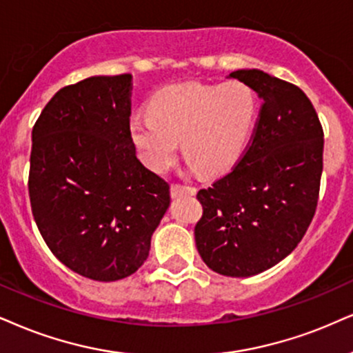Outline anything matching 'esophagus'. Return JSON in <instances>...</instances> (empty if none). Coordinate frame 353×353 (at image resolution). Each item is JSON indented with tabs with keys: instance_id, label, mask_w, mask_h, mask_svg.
Masks as SVG:
<instances>
[{
	"instance_id": "1",
	"label": "esophagus",
	"mask_w": 353,
	"mask_h": 353,
	"mask_svg": "<svg viewBox=\"0 0 353 353\" xmlns=\"http://www.w3.org/2000/svg\"><path fill=\"white\" fill-rule=\"evenodd\" d=\"M170 194H172V198L193 196V194H196V188H194V186H190V185L173 183L172 188H170Z\"/></svg>"
}]
</instances>
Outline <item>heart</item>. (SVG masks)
I'll return each instance as SVG.
<instances>
[{"label":"heart","mask_w":353,"mask_h":353,"mask_svg":"<svg viewBox=\"0 0 353 353\" xmlns=\"http://www.w3.org/2000/svg\"><path fill=\"white\" fill-rule=\"evenodd\" d=\"M259 103L242 81L176 83L159 90L149 114L130 117L129 134L142 160L165 172L175 160L178 141L199 172L214 175L232 167L254 130Z\"/></svg>","instance_id":"1"}]
</instances>
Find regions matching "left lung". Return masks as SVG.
Segmentation results:
<instances>
[{
    "label": "left lung",
    "instance_id": "8db88e82",
    "mask_svg": "<svg viewBox=\"0 0 353 353\" xmlns=\"http://www.w3.org/2000/svg\"><path fill=\"white\" fill-rule=\"evenodd\" d=\"M229 77L249 85L262 108L241 160L198 191L203 216L194 241L212 272L243 278L281 262L310 228L319 199L324 132L296 85L255 68Z\"/></svg>",
    "mask_w": 353,
    "mask_h": 353
}]
</instances>
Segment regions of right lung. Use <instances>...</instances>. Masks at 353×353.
I'll use <instances>...</instances> for the list:
<instances>
[{"mask_svg":"<svg viewBox=\"0 0 353 353\" xmlns=\"http://www.w3.org/2000/svg\"><path fill=\"white\" fill-rule=\"evenodd\" d=\"M132 75L59 90L32 129L29 198L47 247L78 275L116 281L145 262L170 186L136 155Z\"/></svg>","mask_w":353,"mask_h":353,"instance_id":"obj_1","label":"right lung"}]
</instances>
